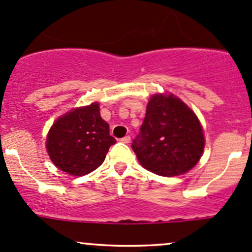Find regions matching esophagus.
Masks as SVG:
<instances>
[{"mask_svg": "<svg viewBox=\"0 0 252 252\" xmlns=\"http://www.w3.org/2000/svg\"><path fill=\"white\" fill-rule=\"evenodd\" d=\"M121 142H123V143H129L130 142V136H124V137H122L121 139Z\"/></svg>", "mask_w": 252, "mask_h": 252, "instance_id": "esophagus-1", "label": "esophagus"}]
</instances>
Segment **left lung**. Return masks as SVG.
Segmentation results:
<instances>
[{
    "label": "left lung",
    "instance_id": "left-lung-1",
    "mask_svg": "<svg viewBox=\"0 0 252 252\" xmlns=\"http://www.w3.org/2000/svg\"><path fill=\"white\" fill-rule=\"evenodd\" d=\"M131 148L140 164L151 172L164 177L183 175L203 153L202 126L181 99L156 94L149 100Z\"/></svg>",
    "mask_w": 252,
    "mask_h": 252
}]
</instances>
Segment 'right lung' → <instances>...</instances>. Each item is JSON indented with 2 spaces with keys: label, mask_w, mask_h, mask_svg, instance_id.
<instances>
[{
  "label": "right lung",
  "mask_w": 252,
  "mask_h": 252,
  "mask_svg": "<svg viewBox=\"0 0 252 252\" xmlns=\"http://www.w3.org/2000/svg\"><path fill=\"white\" fill-rule=\"evenodd\" d=\"M116 140L100 117L99 105L79 107L54 123L46 139L50 159L60 170L85 176L103 164Z\"/></svg>",
  "instance_id": "1"
}]
</instances>
